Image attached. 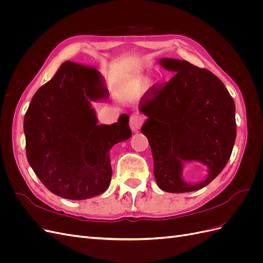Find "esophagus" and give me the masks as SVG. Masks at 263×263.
<instances>
[{
    "label": "esophagus",
    "mask_w": 263,
    "mask_h": 263,
    "mask_svg": "<svg viewBox=\"0 0 263 263\" xmlns=\"http://www.w3.org/2000/svg\"><path fill=\"white\" fill-rule=\"evenodd\" d=\"M142 123H144V117H142L140 114H133L130 116V121H129V126H130V129L133 132H137Z\"/></svg>",
    "instance_id": "obj_1"
}]
</instances>
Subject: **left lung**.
<instances>
[{
	"mask_svg": "<svg viewBox=\"0 0 263 263\" xmlns=\"http://www.w3.org/2000/svg\"><path fill=\"white\" fill-rule=\"evenodd\" d=\"M158 62L176 74L141 101L139 110L147 119L140 130L153 153L158 186L170 193L193 192L210 184L229 160L236 139L235 103L211 71L180 59ZM193 161L205 165L208 176L190 183L182 170Z\"/></svg>",
	"mask_w": 263,
	"mask_h": 263,
	"instance_id": "left-lung-1",
	"label": "left lung"
}]
</instances>
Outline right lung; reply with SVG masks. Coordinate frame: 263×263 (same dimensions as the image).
<instances>
[{"label": "right lung", "instance_id": "1", "mask_svg": "<svg viewBox=\"0 0 263 263\" xmlns=\"http://www.w3.org/2000/svg\"><path fill=\"white\" fill-rule=\"evenodd\" d=\"M107 98L97 69L66 61L31 99L24 118L27 160L53 194L86 200L109 186V151L132 132L127 114L112 125L98 124L92 102Z\"/></svg>", "mask_w": 263, "mask_h": 263}]
</instances>
